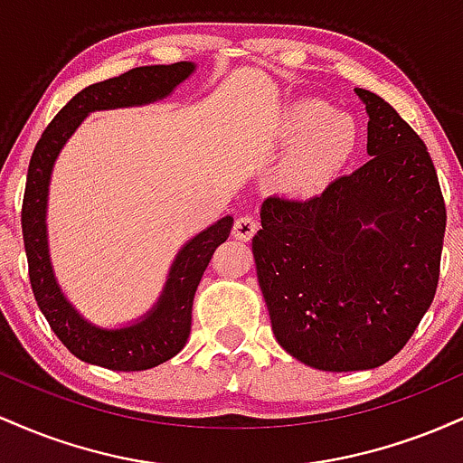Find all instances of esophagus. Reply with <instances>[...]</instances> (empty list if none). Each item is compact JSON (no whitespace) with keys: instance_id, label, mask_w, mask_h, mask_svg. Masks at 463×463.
Listing matches in <instances>:
<instances>
[{"instance_id":"obj_1","label":"esophagus","mask_w":463,"mask_h":463,"mask_svg":"<svg viewBox=\"0 0 463 463\" xmlns=\"http://www.w3.org/2000/svg\"><path fill=\"white\" fill-rule=\"evenodd\" d=\"M259 228V220L254 215H239L235 220V226H232V235L237 239H241V241H250V239L254 237V232H257Z\"/></svg>"}]
</instances>
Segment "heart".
<instances>
[{
  "label": "heart",
  "instance_id": "1",
  "mask_svg": "<svg viewBox=\"0 0 463 463\" xmlns=\"http://www.w3.org/2000/svg\"><path fill=\"white\" fill-rule=\"evenodd\" d=\"M280 139L296 144L291 152V183L316 187L348 156L354 146V124L342 113H331L326 104L305 99L285 110L280 119Z\"/></svg>",
  "mask_w": 463,
  "mask_h": 463
}]
</instances>
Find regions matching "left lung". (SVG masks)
I'll list each match as a JSON object with an SVG mask.
<instances>
[{"label": "left lung", "instance_id": "left-lung-1", "mask_svg": "<svg viewBox=\"0 0 463 463\" xmlns=\"http://www.w3.org/2000/svg\"><path fill=\"white\" fill-rule=\"evenodd\" d=\"M370 161L320 195H269L252 239L272 331L326 372L370 370L402 350L439 280L446 204L427 146L365 89Z\"/></svg>", "mask_w": 463, "mask_h": 463}]
</instances>
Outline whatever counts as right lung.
<instances>
[{
	"instance_id": "add662e5",
	"label": "right lung",
	"mask_w": 463,
	"mask_h": 463,
	"mask_svg": "<svg viewBox=\"0 0 463 463\" xmlns=\"http://www.w3.org/2000/svg\"><path fill=\"white\" fill-rule=\"evenodd\" d=\"M191 71H194L191 62L135 67L121 76L82 89L50 121L32 152L24 206H21L30 285L36 305L43 311L56 337L65 344L69 353L87 364L119 372H137L154 368L183 350L191 331V307H194L195 289L206 265L213 259L215 248L231 235L232 217H222L217 224L206 228L180 250L161 300L154 311L147 313L146 320L119 331H102L78 316L61 294L52 274L45 235L47 184H50L52 167L61 147L91 110L161 99L172 93V89Z\"/></svg>"
}]
</instances>
